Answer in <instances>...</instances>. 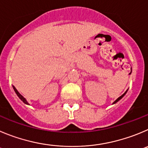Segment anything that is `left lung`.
<instances>
[{
  "label": "left lung",
  "mask_w": 148,
  "mask_h": 148,
  "mask_svg": "<svg viewBox=\"0 0 148 148\" xmlns=\"http://www.w3.org/2000/svg\"><path fill=\"white\" fill-rule=\"evenodd\" d=\"M127 91H128V90H126V91H125V93H123V95H122V96H120V97H118V99H116V100H115V101H114V102H113V103H112V104H114V103H117V102H118V101H120V100H121V99H122V98H123V96H125V93H127Z\"/></svg>",
  "instance_id": "1"
}]
</instances>
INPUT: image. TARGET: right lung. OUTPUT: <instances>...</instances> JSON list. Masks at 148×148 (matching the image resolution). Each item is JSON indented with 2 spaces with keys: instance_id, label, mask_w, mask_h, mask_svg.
<instances>
[{
  "instance_id": "add662e5",
  "label": "right lung",
  "mask_w": 148,
  "mask_h": 148,
  "mask_svg": "<svg viewBox=\"0 0 148 148\" xmlns=\"http://www.w3.org/2000/svg\"><path fill=\"white\" fill-rule=\"evenodd\" d=\"M13 89H14V92H15V93H16V94L17 95V96H18V97L20 98V99H21V100L23 101L24 102V103H25V104H27V105H29L28 102L27 101V100H26V99H25V98H24V97H23V96H22V95L20 94V93H19V92H18V90H17L16 89V88H15V87L14 86V85H13Z\"/></svg>"
}]
</instances>
